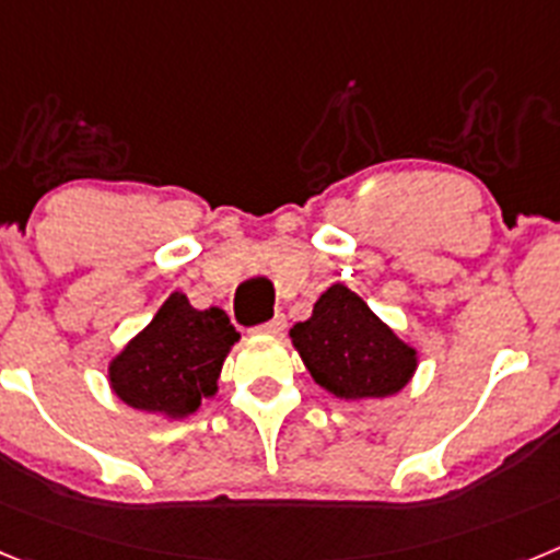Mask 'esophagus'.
I'll return each mask as SVG.
<instances>
[{
  "label": "esophagus",
  "instance_id": "obj_1",
  "mask_svg": "<svg viewBox=\"0 0 560 560\" xmlns=\"http://www.w3.org/2000/svg\"><path fill=\"white\" fill-rule=\"evenodd\" d=\"M260 334H269V336H280L285 330V316L283 314H277L275 319H271V323H266V325H260Z\"/></svg>",
  "mask_w": 560,
  "mask_h": 560
}]
</instances>
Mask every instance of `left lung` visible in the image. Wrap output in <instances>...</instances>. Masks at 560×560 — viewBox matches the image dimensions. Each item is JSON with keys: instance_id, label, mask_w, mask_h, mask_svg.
Wrapping results in <instances>:
<instances>
[{"instance_id": "8db88e82", "label": "left lung", "mask_w": 560, "mask_h": 560, "mask_svg": "<svg viewBox=\"0 0 560 560\" xmlns=\"http://www.w3.org/2000/svg\"><path fill=\"white\" fill-rule=\"evenodd\" d=\"M289 336L311 378L348 404L400 393L420 361L418 348L345 283L323 291L308 319L296 323Z\"/></svg>"}]
</instances>
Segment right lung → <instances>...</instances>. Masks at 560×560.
Returning <instances> with one entry per match:
<instances>
[{"label":"right lung","instance_id":"obj_1","mask_svg":"<svg viewBox=\"0 0 560 560\" xmlns=\"http://www.w3.org/2000/svg\"><path fill=\"white\" fill-rule=\"evenodd\" d=\"M241 339L221 308H192L173 291L151 323L108 361V387L131 409L185 420L219 393L221 368Z\"/></svg>","mask_w":560,"mask_h":560}]
</instances>
